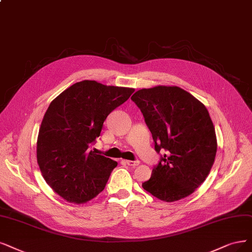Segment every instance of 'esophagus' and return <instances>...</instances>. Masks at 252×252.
<instances>
[{
  "label": "esophagus",
  "mask_w": 252,
  "mask_h": 252,
  "mask_svg": "<svg viewBox=\"0 0 252 252\" xmlns=\"http://www.w3.org/2000/svg\"><path fill=\"white\" fill-rule=\"evenodd\" d=\"M125 162H126V164H127L128 166H133V167L138 166L139 163H140L139 161H129V160H126Z\"/></svg>",
  "instance_id": "esophagus-1"
}]
</instances>
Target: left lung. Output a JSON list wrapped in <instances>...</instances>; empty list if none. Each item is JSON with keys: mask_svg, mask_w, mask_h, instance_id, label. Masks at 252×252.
<instances>
[{"mask_svg": "<svg viewBox=\"0 0 252 252\" xmlns=\"http://www.w3.org/2000/svg\"><path fill=\"white\" fill-rule=\"evenodd\" d=\"M131 98L142 112L155 150L166 152L143 189L167 202L189 196L215 161L217 138L209 111L178 86L143 88Z\"/></svg>", "mask_w": 252, "mask_h": 252, "instance_id": "8db88e82", "label": "left lung"}]
</instances>
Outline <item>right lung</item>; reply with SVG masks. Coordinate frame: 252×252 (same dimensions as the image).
Returning <instances> with one entry per match:
<instances>
[{"instance_id":"1","label":"right lung","mask_w":252,"mask_h":252,"mask_svg":"<svg viewBox=\"0 0 252 252\" xmlns=\"http://www.w3.org/2000/svg\"><path fill=\"white\" fill-rule=\"evenodd\" d=\"M134 88L84 80L52 100L37 138V163L44 181L59 196L85 203L105 189L117 162L90 151L107 116Z\"/></svg>"}]
</instances>
